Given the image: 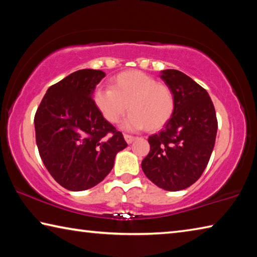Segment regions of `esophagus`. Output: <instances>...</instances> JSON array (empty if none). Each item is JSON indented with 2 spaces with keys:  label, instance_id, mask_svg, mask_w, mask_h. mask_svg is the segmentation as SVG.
<instances>
[{
  "label": "esophagus",
  "instance_id": "34e87169",
  "mask_svg": "<svg viewBox=\"0 0 257 257\" xmlns=\"http://www.w3.org/2000/svg\"><path fill=\"white\" fill-rule=\"evenodd\" d=\"M135 138H136V137L132 136V135H124V139H125V142L128 143V144H132V143L135 141Z\"/></svg>",
  "mask_w": 257,
  "mask_h": 257
}]
</instances>
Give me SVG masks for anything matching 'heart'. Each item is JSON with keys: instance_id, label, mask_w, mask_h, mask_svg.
Wrapping results in <instances>:
<instances>
[{"instance_id": "1", "label": "heart", "mask_w": 257, "mask_h": 257, "mask_svg": "<svg viewBox=\"0 0 257 257\" xmlns=\"http://www.w3.org/2000/svg\"><path fill=\"white\" fill-rule=\"evenodd\" d=\"M95 104L108 122L116 123L125 112L132 113L123 121L125 129L145 128L156 132L163 127L175 111V97L170 87L158 82L139 70L119 73L112 87L95 93Z\"/></svg>"}]
</instances>
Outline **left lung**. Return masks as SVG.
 Returning a JSON list of instances; mask_svg holds the SVG:
<instances>
[{"label": "left lung", "instance_id": "left-lung-1", "mask_svg": "<svg viewBox=\"0 0 257 257\" xmlns=\"http://www.w3.org/2000/svg\"><path fill=\"white\" fill-rule=\"evenodd\" d=\"M170 87L175 111L163 130L149 137L150 153L142 161L146 177L160 188L177 191L199 179L210 161L217 132L210 95L184 72L161 71Z\"/></svg>", "mask_w": 257, "mask_h": 257}]
</instances>
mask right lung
<instances>
[{"instance_id":"obj_1","label":"right lung","mask_w":257,"mask_h":257,"mask_svg":"<svg viewBox=\"0 0 257 257\" xmlns=\"http://www.w3.org/2000/svg\"><path fill=\"white\" fill-rule=\"evenodd\" d=\"M105 73L82 69L47 89L35 114L36 144L54 180L81 191L105 178L118 152L127 147L122 134L104 119L93 99Z\"/></svg>"}]
</instances>
